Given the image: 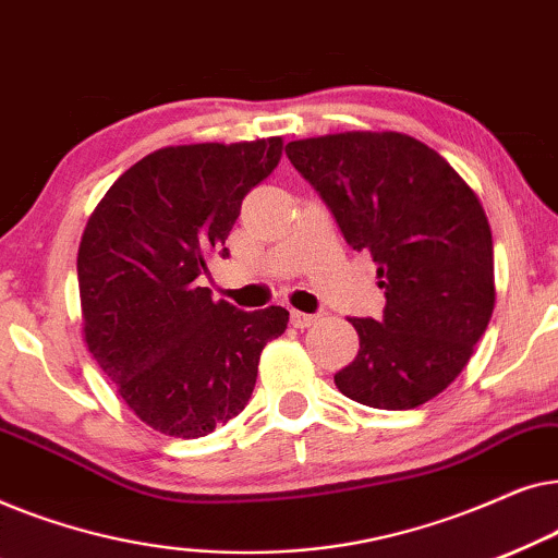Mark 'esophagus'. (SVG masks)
<instances>
[{
  "instance_id": "obj_1",
  "label": "esophagus",
  "mask_w": 558,
  "mask_h": 558,
  "mask_svg": "<svg viewBox=\"0 0 558 558\" xmlns=\"http://www.w3.org/2000/svg\"><path fill=\"white\" fill-rule=\"evenodd\" d=\"M289 319H292V325L296 327V330H304V327H312V325L317 323V315H307V312L292 310V315H289Z\"/></svg>"
}]
</instances>
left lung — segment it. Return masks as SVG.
<instances>
[{
    "label": "left lung",
    "mask_w": 558,
    "mask_h": 558,
    "mask_svg": "<svg viewBox=\"0 0 558 558\" xmlns=\"http://www.w3.org/2000/svg\"><path fill=\"white\" fill-rule=\"evenodd\" d=\"M342 235L368 251L386 294L335 386L363 407L407 411L468 365L495 307L493 233L483 203L439 151L401 132H342L287 144Z\"/></svg>",
    "instance_id": "1"
}]
</instances>
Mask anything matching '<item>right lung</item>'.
Masks as SVG:
<instances>
[{
  "label": "right lung",
  "instance_id": "right-lung-1",
  "mask_svg": "<svg viewBox=\"0 0 558 558\" xmlns=\"http://www.w3.org/2000/svg\"><path fill=\"white\" fill-rule=\"evenodd\" d=\"M281 136L157 149L121 174L78 246L83 340L151 429L197 439L239 416L289 312L235 310L201 287L243 197L279 165Z\"/></svg>",
  "mask_w": 558,
  "mask_h": 558
}]
</instances>
